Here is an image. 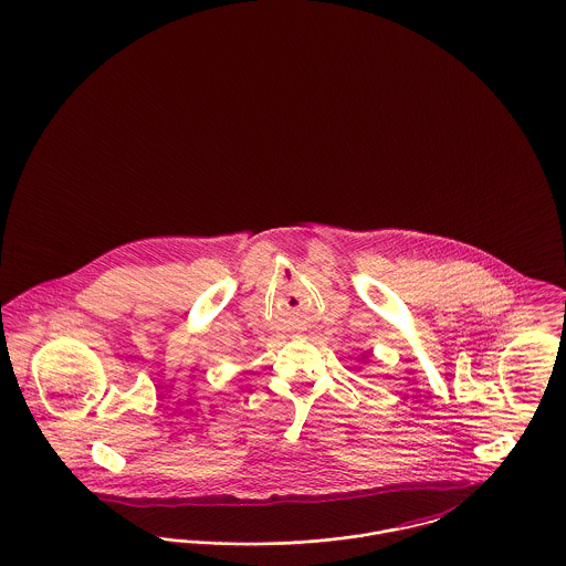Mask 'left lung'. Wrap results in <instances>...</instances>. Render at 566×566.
I'll return each mask as SVG.
<instances>
[{
	"label": "left lung",
	"mask_w": 566,
	"mask_h": 566,
	"mask_svg": "<svg viewBox=\"0 0 566 566\" xmlns=\"http://www.w3.org/2000/svg\"><path fill=\"white\" fill-rule=\"evenodd\" d=\"M363 360H367V354H363Z\"/></svg>",
	"instance_id": "obj_1"
}]
</instances>
